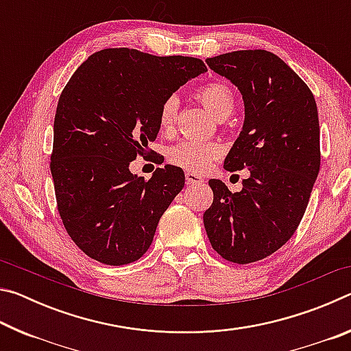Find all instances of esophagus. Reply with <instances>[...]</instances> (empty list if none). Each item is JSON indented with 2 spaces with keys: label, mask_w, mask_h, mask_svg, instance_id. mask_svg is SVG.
Segmentation results:
<instances>
[{
  "label": "esophagus",
  "mask_w": 351,
  "mask_h": 351,
  "mask_svg": "<svg viewBox=\"0 0 351 351\" xmlns=\"http://www.w3.org/2000/svg\"><path fill=\"white\" fill-rule=\"evenodd\" d=\"M186 182L189 184V186H193V184L204 182V180H203V176L193 173V171H186Z\"/></svg>",
  "instance_id": "1"
}]
</instances>
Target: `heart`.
I'll return each instance as SVG.
<instances>
[{
	"instance_id": "b5f03b06",
	"label": "heart",
	"mask_w": 351,
	"mask_h": 351,
	"mask_svg": "<svg viewBox=\"0 0 351 351\" xmlns=\"http://www.w3.org/2000/svg\"><path fill=\"white\" fill-rule=\"evenodd\" d=\"M197 97L218 121L228 119L235 108V94L224 82H209L197 91ZM180 111V100L176 96H169L159 106L158 121L164 133H171L175 130ZM223 148L215 141H197L186 139L178 142L169 150V161L187 171L201 173L212 165V162L221 156Z\"/></svg>"
}]
</instances>
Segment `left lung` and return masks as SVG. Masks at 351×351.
<instances>
[{
  "label": "left lung",
  "instance_id": "1",
  "mask_svg": "<svg viewBox=\"0 0 351 351\" xmlns=\"http://www.w3.org/2000/svg\"><path fill=\"white\" fill-rule=\"evenodd\" d=\"M206 63L243 96L245 122L224 169H247L249 178L235 193L223 181H209L213 203L204 228L223 258L254 263L282 247L304 218L320 167L316 100L272 52L234 51Z\"/></svg>",
  "mask_w": 351,
  "mask_h": 351
}]
</instances>
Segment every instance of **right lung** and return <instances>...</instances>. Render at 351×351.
Instances as JSON below:
<instances>
[{
    "instance_id": "right-lung-1",
    "label": "right lung",
    "mask_w": 351,
    "mask_h": 351,
    "mask_svg": "<svg viewBox=\"0 0 351 351\" xmlns=\"http://www.w3.org/2000/svg\"><path fill=\"white\" fill-rule=\"evenodd\" d=\"M206 71L199 58L112 47L88 57L66 83L51 173L64 229L88 257L121 266L150 247L186 176L167 164L144 180L130 162L156 139L162 100Z\"/></svg>"
}]
</instances>
